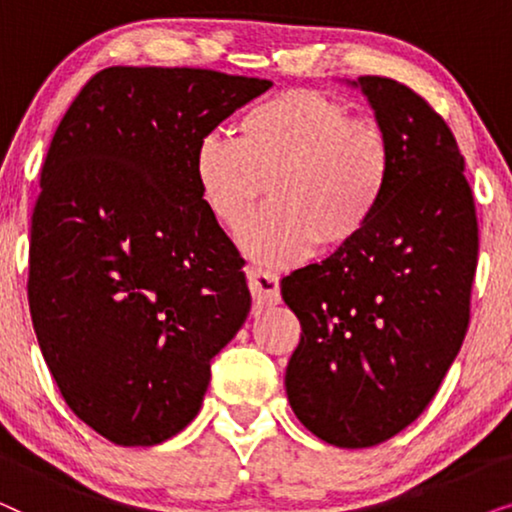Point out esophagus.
Here are the masks:
<instances>
[{
  "label": "esophagus",
  "instance_id": "1",
  "mask_svg": "<svg viewBox=\"0 0 512 512\" xmlns=\"http://www.w3.org/2000/svg\"><path fill=\"white\" fill-rule=\"evenodd\" d=\"M247 284L251 298H254L256 310H263V307H272L279 303V279L277 275H272V272L261 268H249Z\"/></svg>",
  "mask_w": 512,
  "mask_h": 512
}]
</instances>
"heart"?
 I'll return each mask as SVG.
<instances>
[{"instance_id": "obj_1", "label": "heart", "mask_w": 512, "mask_h": 512, "mask_svg": "<svg viewBox=\"0 0 512 512\" xmlns=\"http://www.w3.org/2000/svg\"><path fill=\"white\" fill-rule=\"evenodd\" d=\"M200 200L237 228L268 184L272 202L244 223L251 258L289 265L321 242L342 249L366 233L394 177V146L373 118L319 90L293 88L242 109L235 137L212 130L193 156Z\"/></svg>"}]
</instances>
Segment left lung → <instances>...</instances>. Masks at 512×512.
<instances>
[{"label":"left lung","instance_id":"8db88e82","mask_svg":"<svg viewBox=\"0 0 512 512\" xmlns=\"http://www.w3.org/2000/svg\"><path fill=\"white\" fill-rule=\"evenodd\" d=\"M394 146L387 198L359 240L282 279L303 333L286 396L307 431L359 450L422 415L471 319L478 219L443 116L384 76L352 81Z\"/></svg>","mask_w":512,"mask_h":512}]
</instances>
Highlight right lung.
Here are the masks:
<instances>
[{"label": "right lung", "instance_id": "1", "mask_svg": "<svg viewBox=\"0 0 512 512\" xmlns=\"http://www.w3.org/2000/svg\"><path fill=\"white\" fill-rule=\"evenodd\" d=\"M270 86L109 67L55 130L32 212V326L65 403L111 443L158 445L191 424L247 319L244 261L202 205L193 156Z\"/></svg>", "mask_w": 512, "mask_h": 512}]
</instances>
